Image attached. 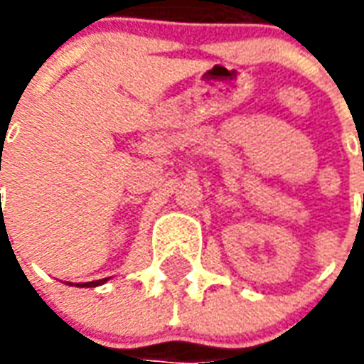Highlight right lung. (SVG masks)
<instances>
[{"mask_svg": "<svg viewBox=\"0 0 364 364\" xmlns=\"http://www.w3.org/2000/svg\"><path fill=\"white\" fill-rule=\"evenodd\" d=\"M107 279H101V281H91V282H77V287H97V284H103ZM70 284V282H68Z\"/></svg>", "mask_w": 364, "mask_h": 364, "instance_id": "right-lung-1", "label": "right lung"}]
</instances>
